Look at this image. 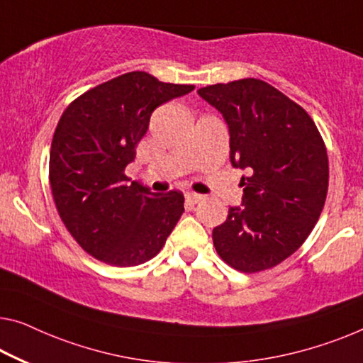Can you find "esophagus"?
I'll return each instance as SVG.
<instances>
[{
	"label": "esophagus",
	"instance_id": "esophagus-1",
	"mask_svg": "<svg viewBox=\"0 0 363 363\" xmlns=\"http://www.w3.org/2000/svg\"><path fill=\"white\" fill-rule=\"evenodd\" d=\"M202 199H203V196H200V194L186 192V200H187V202H191V203H199Z\"/></svg>",
	"mask_w": 363,
	"mask_h": 363
}]
</instances>
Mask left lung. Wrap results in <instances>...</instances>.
<instances>
[{
	"label": "left lung",
	"instance_id": "obj_1",
	"mask_svg": "<svg viewBox=\"0 0 363 363\" xmlns=\"http://www.w3.org/2000/svg\"><path fill=\"white\" fill-rule=\"evenodd\" d=\"M230 130V160L242 207L213 228L218 256L245 274L277 266L310 236L328 194V151L301 106L266 81L246 78L200 88Z\"/></svg>",
	"mask_w": 363,
	"mask_h": 363
}]
</instances>
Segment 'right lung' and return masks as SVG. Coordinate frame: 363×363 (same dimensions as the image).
I'll use <instances>...</instances> for the list:
<instances>
[{
  "label": "right lung",
  "mask_w": 363,
  "mask_h": 363,
  "mask_svg": "<svg viewBox=\"0 0 363 363\" xmlns=\"http://www.w3.org/2000/svg\"><path fill=\"white\" fill-rule=\"evenodd\" d=\"M192 89L130 72L86 91L62 113L48 179L65 226L93 257L116 267L138 266L155 257L174 230L182 192L155 194L123 171L151 112Z\"/></svg>",
  "instance_id": "right-lung-1"
}]
</instances>
